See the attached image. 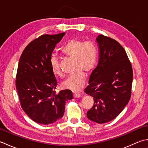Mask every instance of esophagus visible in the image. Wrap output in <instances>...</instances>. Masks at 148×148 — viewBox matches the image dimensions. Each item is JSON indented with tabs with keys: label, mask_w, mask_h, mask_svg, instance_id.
I'll return each instance as SVG.
<instances>
[{
	"label": "esophagus",
	"mask_w": 148,
	"mask_h": 148,
	"mask_svg": "<svg viewBox=\"0 0 148 148\" xmlns=\"http://www.w3.org/2000/svg\"><path fill=\"white\" fill-rule=\"evenodd\" d=\"M73 96H74V97H75V98H79V97H80L81 95H80L79 93H78V92H74Z\"/></svg>",
	"instance_id": "obj_1"
}]
</instances>
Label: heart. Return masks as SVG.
I'll return each instance as SVG.
<instances>
[{
  "instance_id": "obj_1",
  "label": "heart",
  "mask_w": 148,
  "mask_h": 148,
  "mask_svg": "<svg viewBox=\"0 0 148 148\" xmlns=\"http://www.w3.org/2000/svg\"><path fill=\"white\" fill-rule=\"evenodd\" d=\"M62 52L66 56L74 58V73L69 75L63 82L64 88L78 90L85 85L86 75L83 71L90 72L93 70L97 62V49L91 42H85L77 39H72L66 43ZM53 72L56 76H62L58 57L53 55L50 60Z\"/></svg>"
}]
</instances>
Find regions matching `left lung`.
Returning a JSON list of instances; mask_svg holds the SVG:
<instances>
[{
	"label": "left lung",
	"mask_w": 148,
	"mask_h": 148,
	"mask_svg": "<svg viewBox=\"0 0 148 148\" xmlns=\"http://www.w3.org/2000/svg\"><path fill=\"white\" fill-rule=\"evenodd\" d=\"M96 42L99 62L85 91L94 98V103L86 116L93 122L103 124L117 117L128 103L133 71L125 50L116 40L99 34Z\"/></svg>",
	"instance_id": "left-lung-1"
}]
</instances>
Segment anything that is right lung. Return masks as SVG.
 <instances>
[{"instance_id":"obj_1","label":"right lung","mask_w":148,"mask_h":148,"mask_svg":"<svg viewBox=\"0 0 148 148\" xmlns=\"http://www.w3.org/2000/svg\"><path fill=\"white\" fill-rule=\"evenodd\" d=\"M65 33L43 34L29 43L20 58L16 88L23 110L32 120L49 124L60 120L65 103L73 98L70 90L54 92L57 82L50 60Z\"/></svg>"}]
</instances>
